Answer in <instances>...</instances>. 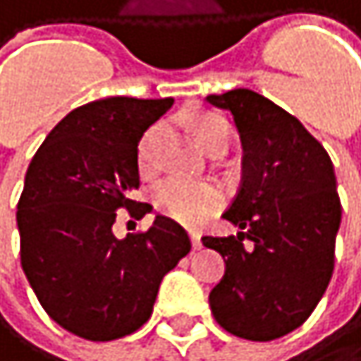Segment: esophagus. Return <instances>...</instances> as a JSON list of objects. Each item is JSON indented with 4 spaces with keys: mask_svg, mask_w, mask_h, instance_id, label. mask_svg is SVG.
<instances>
[{
    "mask_svg": "<svg viewBox=\"0 0 361 361\" xmlns=\"http://www.w3.org/2000/svg\"><path fill=\"white\" fill-rule=\"evenodd\" d=\"M190 241H192V250H201L203 243H201V235L197 231H190Z\"/></svg>",
    "mask_w": 361,
    "mask_h": 361,
    "instance_id": "esophagus-1",
    "label": "esophagus"
}]
</instances>
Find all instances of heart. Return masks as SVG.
<instances>
[{"label": "heart", "mask_w": 361, "mask_h": 361, "mask_svg": "<svg viewBox=\"0 0 361 361\" xmlns=\"http://www.w3.org/2000/svg\"><path fill=\"white\" fill-rule=\"evenodd\" d=\"M195 135L199 143L214 152L218 147H228L231 141V126L222 116L216 114H201L192 122ZM162 126L156 124L143 133L137 145V169L143 177H152L158 171L156 160V143L160 139ZM154 207L160 216L171 218L186 226H201L216 214L224 201L222 190L216 184H201L188 182V179H166L154 190Z\"/></svg>", "instance_id": "obj_1"}]
</instances>
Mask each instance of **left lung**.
<instances>
[{"label":"left lung","mask_w":361,"mask_h":361,"mask_svg":"<svg viewBox=\"0 0 361 361\" xmlns=\"http://www.w3.org/2000/svg\"><path fill=\"white\" fill-rule=\"evenodd\" d=\"M207 103L233 114L243 145L241 188L222 216L239 233L203 237L226 262L209 307L226 332L275 341L309 319L330 283L343 214L334 166L300 120L271 99L235 88Z\"/></svg>","instance_id":"8db88e82"}]
</instances>
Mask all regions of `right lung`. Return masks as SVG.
<instances>
[{
    "mask_svg": "<svg viewBox=\"0 0 361 361\" xmlns=\"http://www.w3.org/2000/svg\"><path fill=\"white\" fill-rule=\"evenodd\" d=\"M173 99L107 97L69 111L29 162L16 205L20 264L44 311L67 332L116 341L152 315L162 277L190 252L171 218L124 239L116 212H152L139 188L137 145Z\"/></svg>",
    "mask_w": 361,
    "mask_h": 361,
    "instance_id": "obj_1",
    "label": "right lung"
}]
</instances>
